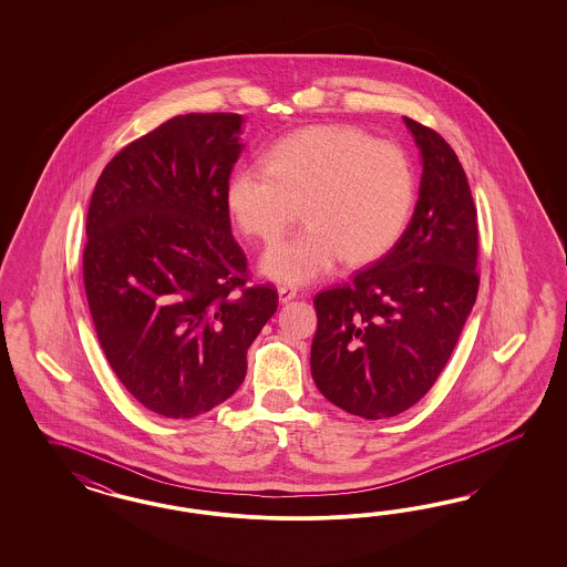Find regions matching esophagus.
Instances as JSON below:
<instances>
[{"label":"esophagus","instance_id":"1","mask_svg":"<svg viewBox=\"0 0 567 567\" xmlns=\"http://www.w3.org/2000/svg\"><path fill=\"white\" fill-rule=\"evenodd\" d=\"M297 297V291L292 289V287H278V301L280 303H289V301H292Z\"/></svg>","mask_w":567,"mask_h":567}]
</instances>
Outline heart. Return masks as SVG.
<instances>
[{"label": "heart", "instance_id": "obj_1", "mask_svg": "<svg viewBox=\"0 0 567 567\" xmlns=\"http://www.w3.org/2000/svg\"><path fill=\"white\" fill-rule=\"evenodd\" d=\"M410 157L353 126L318 124L276 141L264 166H240L226 185V206L240 230L272 245L301 207L306 226L278 243L261 272L303 285L341 259L368 264L393 249L412 214Z\"/></svg>", "mask_w": 567, "mask_h": 567}]
</instances>
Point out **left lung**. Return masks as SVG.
I'll list each match as a JSON object with an SVG mask.
<instances>
[{
    "label": "left lung",
    "instance_id": "obj_1",
    "mask_svg": "<svg viewBox=\"0 0 567 567\" xmlns=\"http://www.w3.org/2000/svg\"><path fill=\"white\" fill-rule=\"evenodd\" d=\"M403 121L422 157L412 220L386 256L313 299V382L330 403L365 420L393 417L429 393L481 285L464 168L439 133Z\"/></svg>",
    "mask_w": 567,
    "mask_h": 567
}]
</instances>
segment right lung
<instances>
[{
  "mask_svg": "<svg viewBox=\"0 0 567 567\" xmlns=\"http://www.w3.org/2000/svg\"><path fill=\"white\" fill-rule=\"evenodd\" d=\"M239 114H185L103 168L86 214L83 280L97 339L124 389L162 417H195L245 380L275 316L272 285H247L226 185Z\"/></svg>",
  "mask_w": 567,
  "mask_h": 567,
  "instance_id": "1",
  "label": "right lung"
}]
</instances>
